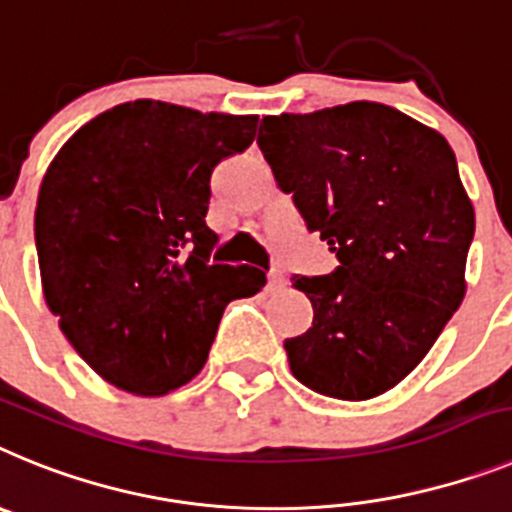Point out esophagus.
<instances>
[{"label":"esophagus","mask_w":512,"mask_h":512,"mask_svg":"<svg viewBox=\"0 0 512 512\" xmlns=\"http://www.w3.org/2000/svg\"><path fill=\"white\" fill-rule=\"evenodd\" d=\"M283 286H286V278H283L281 273H270V278H268L270 291H278V288H283Z\"/></svg>","instance_id":"1"}]
</instances>
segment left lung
<instances>
[{
    "instance_id": "left-lung-1",
    "label": "left lung",
    "mask_w": 512,
    "mask_h": 512,
    "mask_svg": "<svg viewBox=\"0 0 512 512\" xmlns=\"http://www.w3.org/2000/svg\"><path fill=\"white\" fill-rule=\"evenodd\" d=\"M262 154L332 275L296 278L314 322L288 366L324 397L363 402L407 379L466 296L474 206L435 128L381 102L262 118Z\"/></svg>"
}]
</instances>
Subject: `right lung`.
Masks as SVG:
<instances>
[{
  "instance_id": "right-lung-1",
  "label": "right lung",
  "mask_w": 512,
  "mask_h": 512,
  "mask_svg": "<svg viewBox=\"0 0 512 512\" xmlns=\"http://www.w3.org/2000/svg\"><path fill=\"white\" fill-rule=\"evenodd\" d=\"M257 115L133 100L84 123L51 159L35 208L43 299L84 363L162 397L206 366L221 314L265 273L208 262L211 172L255 141Z\"/></svg>"
}]
</instances>
